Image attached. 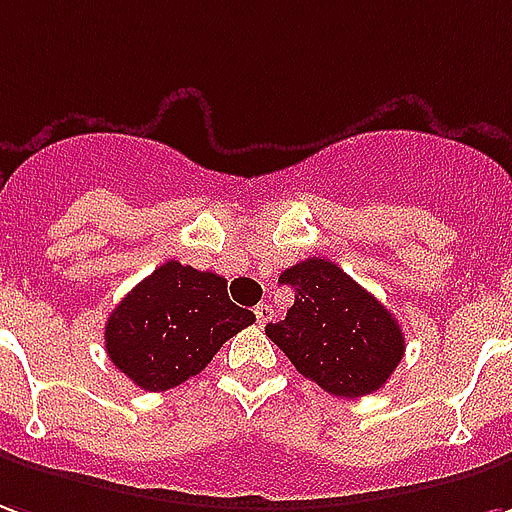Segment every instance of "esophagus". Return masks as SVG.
Returning <instances> with one entry per match:
<instances>
[{"label": "esophagus", "mask_w": 512, "mask_h": 512, "mask_svg": "<svg viewBox=\"0 0 512 512\" xmlns=\"http://www.w3.org/2000/svg\"><path fill=\"white\" fill-rule=\"evenodd\" d=\"M271 316H274V310H271V305H266V302H260V305L255 307V318L260 327H263V324H268V321H271Z\"/></svg>", "instance_id": "obj_1"}]
</instances>
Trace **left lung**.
I'll return each instance as SVG.
<instances>
[{
  "label": "left lung",
  "mask_w": 512,
  "mask_h": 512,
  "mask_svg": "<svg viewBox=\"0 0 512 512\" xmlns=\"http://www.w3.org/2000/svg\"><path fill=\"white\" fill-rule=\"evenodd\" d=\"M293 305L266 335L296 371L332 396L380 391L405 357V335L391 310L330 260L310 257L285 268Z\"/></svg>",
  "instance_id": "left-lung-1"
}]
</instances>
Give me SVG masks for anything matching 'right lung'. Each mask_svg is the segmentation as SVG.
<instances>
[{"label": "right lung", "mask_w": 512, "mask_h": 512, "mask_svg": "<svg viewBox=\"0 0 512 512\" xmlns=\"http://www.w3.org/2000/svg\"><path fill=\"white\" fill-rule=\"evenodd\" d=\"M255 313L227 296V280L169 260L132 288L105 324L107 357L144 391L196 377Z\"/></svg>", "instance_id": "right-lung-1"}]
</instances>
